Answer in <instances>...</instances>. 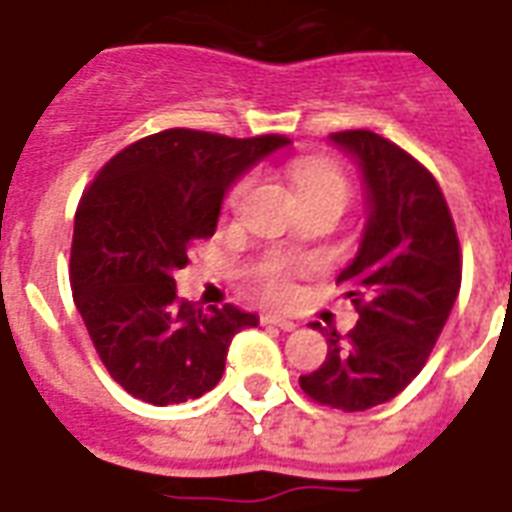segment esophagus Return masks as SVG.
<instances>
[{
	"label": "esophagus",
	"mask_w": 512,
	"mask_h": 512,
	"mask_svg": "<svg viewBox=\"0 0 512 512\" xmlns=\"http://www.w3.org/2000/svg\"><path fill=\"white\" fill-rule=\"evenodd\" d=\"M263 323L276 325V328H282V331H293L295 328L293 320H287V317H282V314H263Z\"/></svg>",
	"instance_id": "34e87169"
}]
</instances>
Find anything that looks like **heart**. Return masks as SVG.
Masks as SVG:
<instances>
[{"instance_id": "heart-1", "label": "heart", "mask_w": 512, "mask_h": 512, "mask_svg": "<svg viewBox=\"0 0 512 512\" xmlns=\"http://www.w3.org/2000/svg\"><path fill=\"white\" fill-rule=\"evenodd\" d=\"M290 179H293V187L298 192L301 203H312V200H339L342 206H347L350 200V179L339 165L328 157H304L298 160L290 170ZM252 187V179L244 176L238 179L230 192H227L225 206L230 211H236L241 203H244L246 192ZM304 263L301 260H293V257L285 255H271L266 257L260 268L255 271V287L266 298H274V301H282L290 293V276L295 271H301Z\"/></svg>"}]
</instances>
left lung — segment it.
I'll list each match as a JSON object with an SVG mask.
<instances>
[{"label": "left lung", "mask_w": 512, "mask_h": 512, "mask_svg": "<svg viewBox=\"0 0 512 512\" xmlns=\"http://www.w3.org/2000/svg\"><path fill=\"white\" fill-rule=\"evenodd\" d=\"M331 140L366 181L361 249L336 276L358 323L347 336L325 333V363L298 382L317 404L361 412L399 396L426 366L461 287V246L437 179L412 154L372 130Z\"/></svg>", "instance_id": "8db88e82"}]
</instances>
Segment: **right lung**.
<instances>
[{
	"instance_id": "1",
	"label": "right lung",
	"mask_w": 512,
	"mask_h": 512,
	"mask_svg": "<svg viewBox=\"0 0 512 512\" xmlns=\"http://www.w3.org/2000/svg\"><path fill=\"white\" fill-rule=\"evenodd\" d=\"M285 135L154 132L121 149L83 189L70 249L73 301L121 388L157 407L198 399L225 372L227 347L257 317L179 301L173 274L217 230L227 187Z\"/></svg>"
}]
</instances>
